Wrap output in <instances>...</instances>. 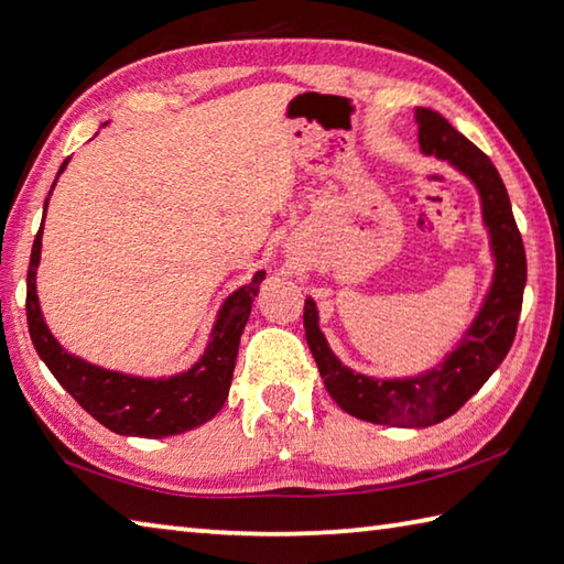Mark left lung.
Returning a JSON list of instances; mask_svg holds the SVG:
<instances>
[{"mask_svg": "<svg viewBox=\"0 0 564 564\" xmlns=\"http://www.w3.org/2000/svg\"><path fill=\"white\" fill-rule=\"evenodd\" d=\"M414 122L422 154L442 159L469 178L481 200V223L488 232L494 274L464 338L437 366L417 376L376 378L356 373L328 346L318 326L316 302L312 296L304 300L306 344L312 348L328 395L354 417L388 427H432L452 417L481 390L511 350L528 272L511 198L491 159L462 132H456L440 112L417 108Z\"/></svg>", "mask_w": 564, "mask_h": 564, "instance_id": "1", "label": "left lung"}]
</instances>
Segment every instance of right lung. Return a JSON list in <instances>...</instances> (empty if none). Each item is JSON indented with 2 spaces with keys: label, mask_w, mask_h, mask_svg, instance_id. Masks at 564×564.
<instances>
[{
  "label": "right lung",
  "mask_w": 564,
  "mask_h": 564,
  "mask_svg": "<svg viewBox=\"0 0 564 564\" xmlns=\"http://www.w3.org/2000/svg\"><path fill=\"white\" fill-rule=\"evenodd\" d=\"M68 162L70 156L61 164L58 176L63 174V169L68 166ZM56 182H53L51 191L56 188ZM48 198L44 204V220ZM44 220H41V228L36 232L29 260L26 322L36 354L48 366L53 378L76 398V402L85 412L93 414V417L105 424L110 432L124 434V437L162 440L172 437V434H182L200 427L204 422L214 420L228 400L240 336L250 318L252 300L260 292L264 270L254 272L248 284H242L240 290L226 296V302L220 304V310L216 314V322L214 328H210L204 354L198 356L194 366L169 378L120 373V370L95 366L76 354H68V350L56 341V336L51 334L48 324L44 322V312H41L36 294V270L41 262Z\"/></svg>",
  "instance_id": "add662e5"
}]
</instances>
